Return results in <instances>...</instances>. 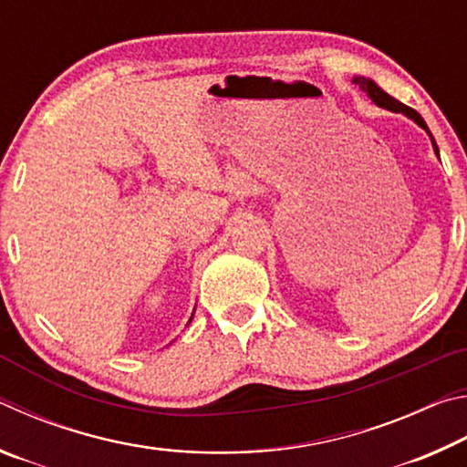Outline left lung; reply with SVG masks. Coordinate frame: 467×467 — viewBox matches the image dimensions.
I'll return each mask as SVG.
<instances>
[{
    "label": "left lung",
    "mask_w": 467,
    "mask_h": 467,
    "mask_svg": "<svg viewBox=\"0 0 467 467\" xmlns=\"http://www.w3.org/2000/svg\"><path fill=\"white\" fill-rule=\"evenodd\" d=\"M352 84H357L358 88L362 90V92H367V97L375 102L377 107H381V109H387V110H391V113H401V115H406L408 119H412L418 128H422L426 133H429V138H431V141H432V150H434V154L439 156V146H437V141H434V138H432V133H431V130H429V125L424 123V119L420 115L416 113L414 109H410V107H406L404 102H400V100H395L393 97H389V94H387L381 86H379L377 82H373L370 80V78H365V76H354L352 78Z\"/></svg>",
    "instance_id": "obj_1"
}]
</instances>
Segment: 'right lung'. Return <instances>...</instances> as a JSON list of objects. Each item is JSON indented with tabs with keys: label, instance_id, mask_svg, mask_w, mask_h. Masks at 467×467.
I'll return each instance as SVG.
<instances>
[{
	"label": "right lung",
	"instance_id": "right-lung-1",
	"mask_svg": "<svg viewBox=\"0 0 467 467\" xmlns=\"http://www.w3.org/2000/svg\"><path fill=\"white\" fill-rule=\"evenodd\" d=\"M192 319H193V315H192ZM192 319H189V323H192Z\"/></svg>",
	"mask_w": 467,
	"mask_h": 467
}]
</instances>
